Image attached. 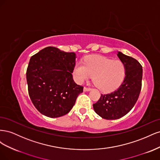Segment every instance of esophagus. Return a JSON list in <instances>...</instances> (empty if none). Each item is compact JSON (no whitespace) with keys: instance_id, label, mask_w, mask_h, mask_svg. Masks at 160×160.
Instances as JSON below:
<instances>
[{"instance_id":"esophagus-1","label":"esophagus","mask_w":160,"mask_h":160,"mask_svg":"<svg viewBox=\"0 0 160 160\" xmlns=\"http://www.w3.org/2000/svg\"><path fill=\"white\" fill-rule=\"evenodd\" d=\"M91 90L90 88H84L83 89V91L84 92H87V91H89Z\"/></svg>"}]
</instances>
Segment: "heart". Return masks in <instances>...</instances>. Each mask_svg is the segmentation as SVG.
I'll list each match as a JSON object with an SVG mask.
<instances>
[{
	"label": "heart",
	"instance_id": "obj_1",
	"mask_svg": "<svg viewBox=\"0 0 160 160\" xmlns=\"http://www.w3.org/2000/svg\"><path fill=\"white\" fill-rule=\"evenodd\" d=\"M73 75L79 83L93 76V82L101 91H112L123 83L125 77V66L122 61L113 60L99 55L87 57L83 65L77 63L73 69Z\"/></svg>",
	"mask_w": 160,
	"mask_h": 160
}]
</instances>
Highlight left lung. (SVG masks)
Returning a JSON list of instances; mask_svg holds the SVG:
<instances>
[{"mask_svg":"<svg viewBox=\"0 0 160 160\" xmlns=\"http://www.w3.org/2000/svg\"><path fill=\"white\" fill-rule=\"evenodd\" d=\"M126 72L119 88L108 94L102 95L93 105L95 112L105 119H118L128 113L137 102L142 89V67L133 58L118 52Z\"/></svg>","mask_w":160,"mask_h":160,"instance_id":"left-lung-1","label":"left lung"}]
</instances>
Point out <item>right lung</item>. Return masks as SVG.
<instances>
[{
  "instance_id": "right-lung-1",
  "label": "right lung",
  "mask_w": 160,
  "mask_h": 160,
  "mask_svg": "<svg viewBox=\"0 0 160 160\" xmlns=\"http://www.w3.org/2000/svg\"><path fill=\"white\" fill-rule=\"evenodd\" d=\"M75 52L47 47L32 56L27 70L28 95L39 112L56 118L68 113L83 88L75 83Z\"/></svg>"
}]
</instances>
